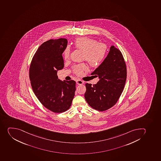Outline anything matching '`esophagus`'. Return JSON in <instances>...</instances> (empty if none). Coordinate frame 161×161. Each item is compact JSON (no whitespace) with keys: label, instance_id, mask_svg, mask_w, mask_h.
Listing matches in <instances>:
<instances>
[{"label":"esophagus","instance_id":"esophagus-1","mask_svg":"<svg viewBox=\"0 0 161 161\" xmlns=\"http://www.w3.org/2000/svg\"><path fill=\"white\" fill-rule=\"evenodd\" d=\"M76 83H77V84H78V85H81V84H83L84 83V82L82 81V80H80V79H79V80H77V81H76Z\"/></svg>","mask_w":161,"mask_h":161}]
</instances>
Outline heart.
Instances as JSON below:
<instances>
[{
	"label": "heart",
	"mask_w": 161,
	"mask_h": 161,
	"mask_svg": "<svg viewBox=\"0 0 161 161\" xmlns=\"http://www.w3.org/2000/svg\"><path fill=\"white\" fill-rule=\"evenodd\" d=\"M74 46L76 49L83 51L82 58L86 60L91 67L98 66L101 64L106 55L107 47L103 43L97 42L94 39L88 37H80L75 40ZM64 59L69 58L70 50L68 47L65 48L63 52ZM86 69L84 63L74 66V72L77 75H81L83 71Z\"/></svg>",
	"instance_id": "obj_1"
}]
</instances>
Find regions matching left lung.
Instances as JSON below:
<instances>
[{
	"instance_id": "8db88e82",
	"label": "left lung",
	"mask_w": 161,
	"mask_h": 161,
	"mask_svg": "<svg viewBox=\"0 0 161 161\" xmlns=\"http://www.w3.org/2000/svg\"><path fill=\"white\" fill-rule=\"evenodd\" d=\"M91 75L99 80L94 85L86 83L85 99L93 109L107 110L117 103L125 84L127 69L121 51L111 46L106 58Z\"/></svg>"
}]
</instances>
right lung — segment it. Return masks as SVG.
Instances as JSON below:
<instances>
[{"label":"right lung","instance_id":"obj_1","mask_svg":"<svg viewBox=\"0 0 161 161\" xmlns=\"http://www.w3.org/2000/svg\"><path fill=\"white\" fill-rule=\"evenodd\" d=\"M67 43L65 38L44 42L30 65L29 76L35 94L44 107L54 113L69 109L75 96V81H61L57 75L64 66L62 54Z\"/></svg>","mask_w":161,"mask_h":161}]
</instances>
